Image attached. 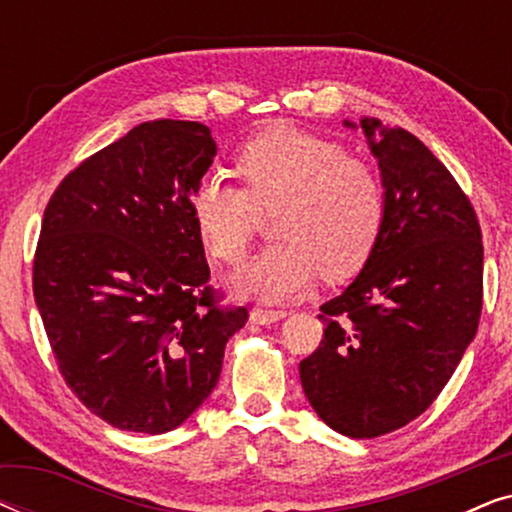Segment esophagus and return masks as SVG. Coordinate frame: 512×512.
<instances>
[{"instance_id":"obj_1","label":"esophagus","mask_w":512,"mask_h":512,"mask_svg":"<svg viewBox=\"0 0 512 512\" xmlns=\"http://www.w3.org/2000/svg\"><path fill=\"white\" fill-rule=\"evenodd\" d=\"M284 317V310H265V307H254V310H251V321H256V324H275V321Z\"/></svg>"}]
</instances>
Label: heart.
I'll return each instance as SVG.
<instances>
[{
	"label": "heart",
	"mask_w": 512,
	"mask_h": 512,
	"mask_svg": "<svg viewBox=\"0 0 512 512\" xmlns=\"http://www.w3.org/2000/svg\"><path fill=\"white\" fill-rule=\"evenodd\" d=\"M244 188L205 177L191 195V219L209 256L240 265L261 226L275 212L282 237L233 277L240 296L270 303L296 298L319 275L354 277L370 261L384 226V188L375 170L347 156L331 137L272 125L235 156Z\"/></svg>",
	"instance_id": "b5f03b06"
}]
</instances>
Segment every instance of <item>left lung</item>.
I'll return each instance as SVG.
<instances>
[{
	"label": "left lung",
	"mask_w": 512,
	"mask_h": 512,
	"mask_svg": "<svg viewBox=\"0 0 512 512\" xmlns=\"http://www.w3.org/2000/svg\"><path fill=\"white\" fill-rule=\"evenodd\" d=\"M361 128L382 172V235L359 277L321 305L324 338L300 382L333 431L377 438L436 401L475 338L482 233L457 179L412 132L375 118Z\"/></svg>",
	"instance_id": "8db88e82"
}]
</instances>
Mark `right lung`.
Masks as SVG:
<instances>
[{
  "instance_id": "obj_1",
  "label": "right lung",
  "mask_w": 512,
  "mask_h": 512,
  "mask_svg": "<svg viewBox=\"0 0 512 512\" xmlns=\"http://www.w3.org/2000/svg\"><path fill=\"white\" fill-rule=\"evenodd\" d=\"M214 156L198 121L139 123L74 167L44 209L32 289L48 342L74 396L121 431L184 424L249 319L221 305L191 219Z\"/></svg>"
}]
</instances>
